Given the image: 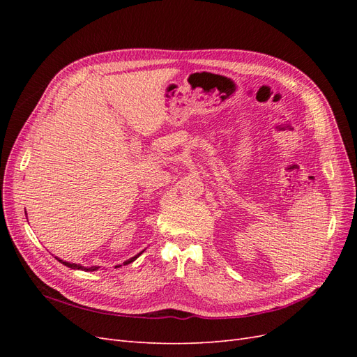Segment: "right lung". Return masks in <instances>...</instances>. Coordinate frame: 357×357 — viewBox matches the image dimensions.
Here are the masks:
<instances>
[{
  "instance_id": "obj_1",
  "label": "right lung",
  "mask_w": 357,
  "mask_h": 357,
  "mask_svg": "<svg viewBox=\"0 0 357 357\" xmlns=\"http://www.w3.org/2000/svg\"><path fill=\"white\" fill-rule=\"evenodd\" d=\"M143 252H144V250H143ZM143 252H142V253H143ZM142 253H138V255H135L134 257L128 259V261H125V262H123V265H128V264L134 262L135 259H137L139 255H142ZM56 259H58V261H59L62 265H66V266H68V268H71V269H82V271H96V269L100 268V266H91V268H86V266H82V265H77V264H70V262H66V261H61L59 257H56ZM117 266H121V265H117ZM117 266H116V268H117Z\"/></svg>"
}]
</instances>
